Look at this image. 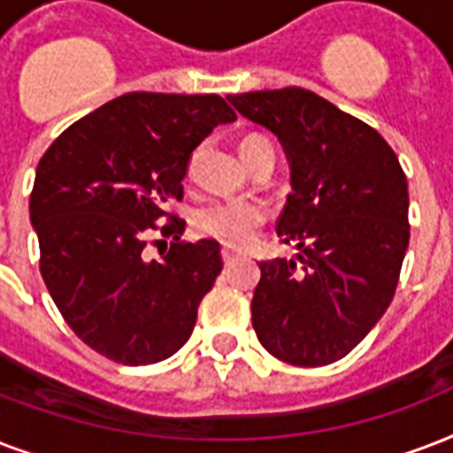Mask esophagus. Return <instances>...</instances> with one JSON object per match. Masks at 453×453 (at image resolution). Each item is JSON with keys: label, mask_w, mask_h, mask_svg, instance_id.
Masks as SVG:
<instances>
[{"label": "esophagus", "mask_w": 453, "mask_h": 453, "mask_svg": "<svg viewBox=\"0 0 453 453\" xmlns=\"http://www.w3.org/2000/svg\"><path fill=\"white\" fill-rule=\"evenodd\" d=\"M222 259H224V265L231 266V265H234V262H236V255H234V252H231V250H222Z\"/></svg>", "instance_id": "esophagus-1"}]
</instances>
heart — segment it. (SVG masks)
<instances>
[{
	"label": "heart",
	"mask_w": 453,
	"mask_h": 453,
	"mask_svg": "<svg viewBox=\"0 0 453 453\" xmlns=\"http://www.w3.org/2000/svg\"><path fill=\"white\" fill-rule=\"evenodd\" d=\"M265 153L274 156V149L265 136L250 134L241 142V157L245 165H250ZM262 224L265 210L252 201H215L194 215V226L198 234L229 248H243L250 243Z\"/></svg>",
	"instance_id": "heart-1"
}]
</instances>
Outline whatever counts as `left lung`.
I'll return each instance as SVG.
<instances>
[{
	"instance_id": "left-lung-1",
	"label": "left lung",
	"mask_w": 453,
	"mask_h": 453,
	"mask_svg": "<svg viewBox=\"0 0 453 453\" xmlns=\"http://www.w3.org/2000/svg\"><path fill=\"white\" fill-rule=\"evenodd\" d=\"M274 132L290 163L276 234L296 259L259 262L252 328L266 352L293 366L349 354L390 307L409 248V188L376 129L310 89L226 96Z\"/></svg>"
}]
</instances>
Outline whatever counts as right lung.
<instances>
[{
	"mask_svg": "<svg viewBox=\"0 0 453 453\" xmlns=\"http://www.w3.org/2000/svg\"><path fill=\"white\" fill-rule=\"evenodd\" d=\"M234 120L217 94H122L70 125L42 156L30 194L42 279L94 352L146 366L191 338L222 255L212 238L179 241L187 222L170 205L184 196L196 146ZM153 230L173 238L170 251L157 242L160 260L145 255Z\"/></svg>",
	"mask_w": 453,
	"mask_h": 453,
	"instance_id": "right-lung-1",
	"label": "right lung"
}]
</instances>
